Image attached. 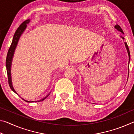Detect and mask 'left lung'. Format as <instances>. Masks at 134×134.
<instances>
[{
	"label": "left lung",
	"mask_w": 134,
	"mask_h": 134,
	"mask_svg": "<svg viewBox=\"0 0 134 134\" xmlns=\"http://www.w3.org/2000/svg\"><path fill=\"white\" fill-rule=\"evenodd\" d=\"M115 28L118 31H119L121 32H122V34H124V32L123 31H122V29H121V26H120L119 25H116L115 26ZM121 38H122V39L124 40V38L121 37ZM125 47H126V48L127 49V52H128V55H129V63H130V50H129V48L128 47V45H127L126 42H125Z\"/></svg>",
	"instance_id": "8db88e82"
}]
</instances>
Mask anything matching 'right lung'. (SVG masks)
I'll list each match as a JSON object with an SVG mask.
<instances>
[{
  "mask_svg": "<svg viewBox=\"0 0 134 134\" xmlns=\"http://www.w3.org/2000/svg\"><path fill=\"white\" fill-rule=\"evenodd\" d=\"M30 22V19H27L26 21H25L24 22H22V23L21 24L18 28L17 29V30L16 31L14 36H13V40L12 42V44L10 45V47L9 49L8 52V54H7V57H6V70H7V74H8V83H9V85L10 87L11 90H12L13 92H14L15 93H16L18 95V94L15 89H13V87L12 86V79H11V74H10V69H11V64H12V58L13 57V54H14V52L15 50L16 47L17 46L18 42L19 41V40L20 37H21V35L22 34V33L24 32L25 29H26V26H27V24H28L29 22ZM47 94L46 96H45L44 97H43L42 99L39 100H37V101H30V100H28L24 99L23 98H22V99L25 100L26 102H41L44 100V99L47 98V97L49 96V94Z\"/></svg>",
  "mask_w": 134,
  "mask_h": 134,
  "instance_id": "right-lung-1",
  "label": "right lung"
}]
</instances>
